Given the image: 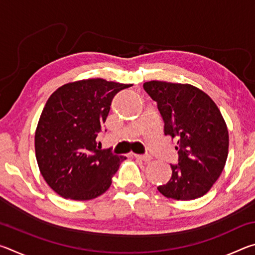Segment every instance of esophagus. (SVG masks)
<instances>
[{"instance_id": "esophagus-1", "label": "esophagus", "mask_w": 255, "mask_h": 255, "mask_svg": "<svg viewBox=\"0 0 255 255\" xmlns=\"http://www.w3.org/2000/svg\"><path fill=\"white\" fill-rule=\"evenodd\" d=\"M133 156H135L137 159H141V161H145V162H148L152 159V156L147 154H133Z\"/></svg>"}]
</instances>
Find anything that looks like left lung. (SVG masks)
<instances>
[{
    "mask_svg": "<svg viewBox=\"0 0 255 255\" xmlns=\"http://www.w3.org/2000/svg\"><path fill=\"white\" fill-rule=\"evenodd\" d=\"M144 90L157 103L164 133L178 140V164L157 190L175 200H192L209 191L228 155V130L221 111L201 90L190 84L149 81Z\"/></svg>",
    "mask_w": 255,
    "mask_h": 255,
    "instance_id": "1",
    "label": "left lung"
}]
</instances>
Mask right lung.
Returning <instances> with one entry per match:
<instances>
[{"label": "right lung", "mask_w": 255, "mask_h": 255, "mask_svg": "<svg viewBox=\"0 0 255 255\" xmlns=\"http://www.w3.org/2000/svg\"><path fill=\"white\" fill-rule=\"evenodd\" d=\"M131 84L91 79L60 86L41 112L34 148L41 175L66 199H94L110 188L125 156L97 138L118 92Z\"/></svg>", "instance_id": "1"}]
</instances>
